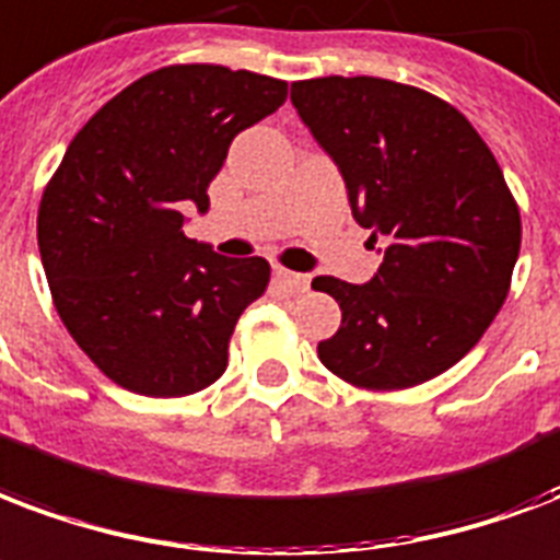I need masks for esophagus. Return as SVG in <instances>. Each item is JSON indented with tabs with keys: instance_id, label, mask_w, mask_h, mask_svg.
<instances>
[{
	"instance_id": "1",
	"label": "esophagus",
	"mask_w": 560,
	"mask_h": 560,
	"mask_svg": "<svg viewBox=\"0 0 560 560\" xmlns=\"http://www.w3.org/2000/svg\"><path fill=\"white\" fill-rule=\"evenodd\" d=\"M276 279L290 290V293H305L311 288L308 272H290V270H276Z\"/></svg>"
}]
</instances>
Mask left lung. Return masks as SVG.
<instances>
[{
	"label": "left lung",
	"instance_id": "1",
	"mask_svg": "<svg viewBox=\"0 0 560 560\" xmlns=\"http://www.w3.org/2000/svg\"><path fill=\"white\" fill-rule=\"evenodd\" d=\"M290 102L347 185L382 267L364 284L319 276L343 311L319 361L370 390L458 364L502 308L520 211L497 158L450 102L373 75L296 81Z\"/></svg>",
	"mask_w": 560,
	"mask_h": 560
}]
</instances>
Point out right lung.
I'll list each match as a JSON object with an SVG mask.
<instances>
[{
  "label": "right lung",
  "mask_w": 560,
  "mask_h": 560,
  "mask_svg": "<svg viewBox=\"0 0 560 560\" xmlns=\"http://www.w3.org/2000/svg\"><path fill=\"white\" fill-rule=\"evenodd\" d=\"M288 100V81L217 63L128 84L72 138L43 194L37 246L55 308L119 387L187 396L223 375L229 337L270 264L185 234L232 140Z\"/></svg>",
  "instance_id": "1"
}]
</instances>
